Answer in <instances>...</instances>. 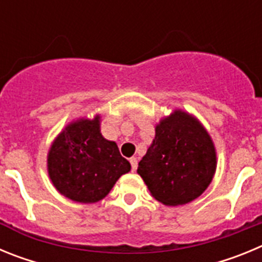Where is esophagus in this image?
Here are the masks:
<instances>
[{"label": "esophagus", "instance_id": "esophagus-1", "mask_svg": "<svg viewBox=\"0 0 262 262\" xmlns=\"http://www.w3.org/2000/svg\"><path fill=\"white\" fill-rule=\"evenodd\" d=\"M129 164H131V169L135 172L136 168H138V159H136V157H131V159H129Z\"/></svg>", "mask_w": 262, "mask_h": 262}]
</instances>
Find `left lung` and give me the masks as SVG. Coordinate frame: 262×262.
<instances>
[{"label":"left lung","mask_w":262,"mask_h":262,"mask_svg":"<svg viewBox=\"0 0 262 262\" xmlns=\"http://www.w3.org/2000/svg\"><path fill=\"white\" fill-rule=\"evenodd\" d=\"M215 168L216 155L207 131L178 110L156 127L138 173L159 202L178 206L191 202L207 189Z\"/></svg>","instance_id":"1"}]
</instances>
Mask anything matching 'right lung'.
Segmentation results:
<instances>
[{"label":"right lung","mask_w":262,"mask_h":262,"mask_svg":"<svg viewBox=\"0 0 262 262\" xmlns=\"http://www.w3.org/2000/svg\"><path fill=\"white\" fill-rule=\"evenodd\" d=\"M129 169L118 145L99 133V117L69 124L48 154V173L53 185L76 202L101 201Z\"/></svg>","instance_id":"right-lung-1"}]
</instances>
